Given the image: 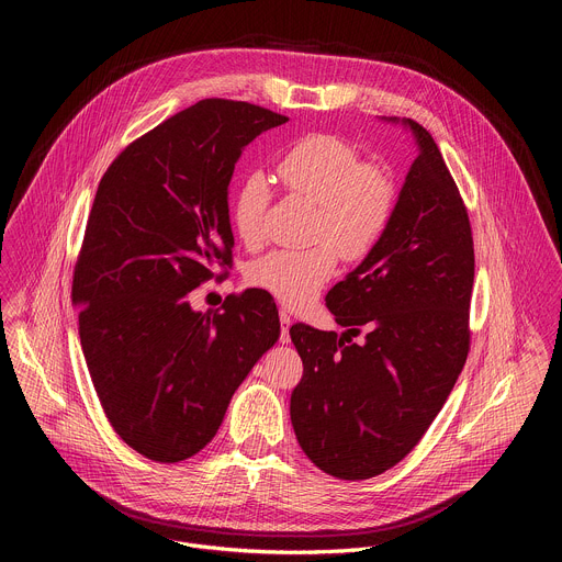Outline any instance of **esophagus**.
Here are the masks:
<instances>
[{"label":"esophagus","instance_id":"obj_1","mask_svg":"<svg viewBox=\"0 0 562 562\" xmlns=\"http://www.w3.org/2000/svg\"><path fill=\"white\" fill-rule=\"evenodd\" d=\"M291 315L284 311V308H280V325H282V329H280V342L282 345H289L291 342V336H289V329H291Z\"/></svg>","mask_w":562,"mask_h":562}]
</instances>
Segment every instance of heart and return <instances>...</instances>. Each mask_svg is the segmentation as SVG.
Instances as JSON below:
<instances>
[{
	"instance_id": "obj_1",
	"label": "heart",
	"mask_w": 562,
	"mask_h": 562,
	"mask_svg": "<svg viewBox=\"0 0 562 562\" xmlns=\"http://www.w3.org/2000/svg\"><path fill=\"white\" fill-rule=\"evenodd\" d=\"M280 184L315 204L306 249H276L247 269V280L284 306L308 304L336 271L338 256L364 260L382 239L395 206L391 176L369 162L345 139L327 133L304 135L286 148L276 167ZM271 200L265 176L251 173L231 195L228 217L239 243L258 247Z\"/></svg>"
}]
</instances>
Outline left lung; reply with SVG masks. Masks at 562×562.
<instances>
[{"mask_svg": "<svg viewBox=\"0 0 562 562\" xmlns=\"http://www.w3.org/2000/svg\"><path fill=\"white\" fill-rule=\"evenodd\" d=\"M418 157L375 249L327 293L342 336L289 329L304 373L291 425L308 460L367 480L403 460L449 397L469 353L473 237L445 159L418 122ZM368 331L358 346L350 338Z\"/></svg>", "mask_w": 562, "mask_h": 562, "instance_id": "obj_1", "label": "left lung"}]
</instances>
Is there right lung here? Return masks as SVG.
Instances as JSON below:
<instances>
[{"label": "right lung", "mask_w": 562, "mask_h": 562, "mask_svg": "<svg viewBox=\"0 0 562 562\" xmlns=\"http://www.w3.org/2000/svg\"><path fill=\"white\" fill-rule=\"evenodd\" d=\"M284 122L256 104L202 100L128 144L98 187L72 273L79 342L111 427L148 460L204 449L280 338L262 289L206 313L189 293L231 267L235 162Z\"/></svg>", "instance_id": "add662e5"}]
</instances>
